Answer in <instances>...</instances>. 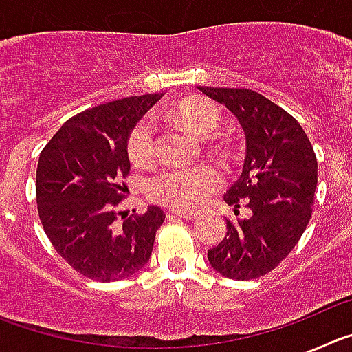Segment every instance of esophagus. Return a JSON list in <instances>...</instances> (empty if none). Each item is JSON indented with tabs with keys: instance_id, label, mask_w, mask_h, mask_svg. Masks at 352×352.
<instances>
[{
	"instance_id": "esophagus-1",
	"label": "esophagus",
	"mask_w": 352,
	"mask_h": 352,
	"mask_svg": "<svg viewBox=\"0 0 352 352\" xmlns=\"http://www.w3.org/2000/svg\"><path fill=\"white\" fill-rule=\"evenodd\" d=\"M169 219H197V213H188V211H178V210H169L167 211Z\"/></svg>"
}]
</instances>
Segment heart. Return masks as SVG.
I'll use <instances>...</instances> for the list:
<instances>
[{"label": "heart", "mask_w": 352, "mask_h": 352, "mask_svg": "<svg viewBox=\"0 0 352 352\" xmlns=\"http://www.w3.org/2000/svg\"><path fill=\"white\" fill-rule=\"evenodd\" d=\"M179 120L197 138L208 139L219 130V111L208 102H190L179 109ZM129 157L133 166H149L157 160V120L148 114L135 123L129 138ZM223 183L213 166L170 167L149 182V195L173 210H195Z\"/></svg>", "instance_id": "obj_1"}]
</instances>
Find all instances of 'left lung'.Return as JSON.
<instances>
[{
  "label": "left lung",
  "instance_id": "left-lung-1",
  "mask_svg": "<svg viewBox=\"0 0 352 352\" xmlns=\"http://www.w3.org/2000/svg\"><path fill=\"white\" fill-rule=\"evenodd\" d=\"M226 105L245 132L247 157L238 182L223 195L239 214L227 220L226 238L208 250L214 272L234 280H252L272 272L296 247L312 217L317 158L301 125L266 96L245 88L199 86Z\"/></svg>",
  "mask_w": 352,
  "mask_h": 352
}]
</instances>
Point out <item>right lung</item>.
<instances>
[{"mask_svg": "<svg viewBox=\"0 0 352 352\" xmlns=\"http://www.w3.org/2000/svg\"><path fill=\"white\" fill-rule=\"evenodd\" d=\"M160 93L96 105L63 123L42 149L36 167V204L43 231L72 268L91 280L114 282L138 273L153 250L166 214L118 219L129 192V135Z\"/></svg>", "mask_w": 352, "mask_h": 352, "instance_id": "1", "label": "right lung"}]
</instances>
